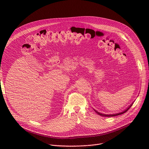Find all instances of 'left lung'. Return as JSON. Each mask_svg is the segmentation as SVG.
<instances>
[{"label": "left lung", "mask_w": 149, "mask_h": 149, "mask_svg": "<svg viewBox=\"0 0 149 149\" xmlns=\"http://www.w3.org/2000/svg\"><path fill=\"white\" fill-rule=\"evenodd\" d=\"M133 103H132L129 107L127 108L125 110H124V111H123V112H121V113H116V114H102V113H99V112H98V111H97L95 110H94V111L98 114H99L100 116H104V117H114V116H118V115H120V114H124V113H125V112H127V111L129 110V109H130V108L132 107V105H133Z\"/></svg>", "instance_id": "1"}]
</instances>
